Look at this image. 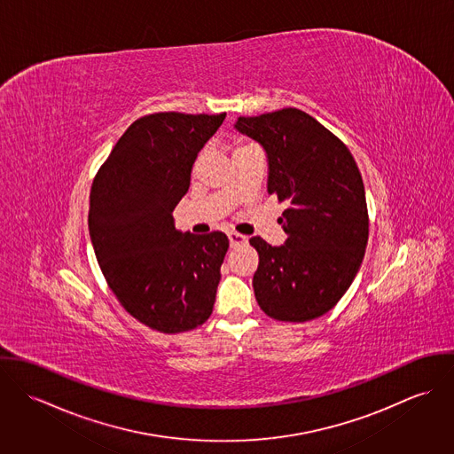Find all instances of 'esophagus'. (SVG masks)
Returning a JSON list of instances; mask_svg holds the SVG:
<instances>
[{"mask_svg": "<svg viewBox=\"0 0 454 454\" xmlns=\"http://www.w3.org/2000/svg\"><path fill=\"white\" fill-rule=\"evenodd\" d=\"M229 243H231V247H232V248L241 247V245H245V243H247V236L238 234V232H229Z\"/></svg>", "mask_w": 454, "mask_h": 454, "instance_id": "1", "label": "esophagus"}]
</instances>
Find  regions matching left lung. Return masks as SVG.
I'll return each instance as SVG.
<instances>
[{
	"mask_svg": "<svg viewBox=\"0 0 454 454\" xmlns=\"http://www.w3.org/2000/svg\"><path fill=\"white\" fill-rule=\"evenodd\" d=\"M234 129L267 157V192L286 200L279 247L259 236L254 290L260 309L279 322H308L330 311L353 283L369 239L358 166L332 132L297 108L239 117Z\"/></svg>",
	"mask_w": 454,
	"mask_h": 454,
	"instance_id": "1",
	"label": "left lung"
}]
</instances>
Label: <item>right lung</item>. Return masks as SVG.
I'll use <instances>...</instances> for the list:
<instances>
[{
	"instance_id": "right-lung-1",
	"label": "right lung",
	"mask_w": 454,
	"mask_h": 454,
	"mask_svg": "<svg viewBox=\"0 0 454 454\" xmlns=\"http://www.w3.org/2000/svg\"><path fill=\"white\" fill-rule=\"evenodd\" d=\"M223 119L176 112L137 119L92 184L89 232L99 267L130 317L164 333L192 330L213 313L229 239L178 231L173 211Z\"/></svg>"
}]
</instances>
